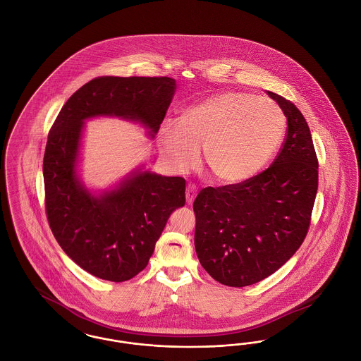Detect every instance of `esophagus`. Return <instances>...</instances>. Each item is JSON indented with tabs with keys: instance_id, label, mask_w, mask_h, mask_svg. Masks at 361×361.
Returning a JSON list of instances; mask_svg holds the SVG:
<instances>
[{
	"instance_id": "obj_1",
	"label": "esophagus",
	"mask_w": 361,
	"mask_h": 361,
	"mask_svg": "<svg viewBox=\"0 0 361 361\" xmlns=\"http://www.w3.org/2000/svg\"><path fill=\"white\" fill-rule=\"evenodd\" d=\"M196 195H197V189H196L195 185L189 184L188 187H187V190H185V197H187V203H188L189 206L193 203Z\"/></svg>"
}]
</instances>
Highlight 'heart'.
Masks as SVG:
<instances>
[{"instance_id":"heart-1","label":"heart","mask_w":361,"mask_h":361,"mask_svg":"<svg viewBox=\"0 0 361 361\" xmlns=\"http://www.w3.org/2000/svg\"><path fill=\"white\" fill-rule=\"evenodd\" d=\"M286 131L283 109L272 100L227 92L187 108L177 123L164 121L159 145L180 171L193 166L203 147L208 173L224 184L256 176L275 154Z\"/></svg>"}]
</instances>
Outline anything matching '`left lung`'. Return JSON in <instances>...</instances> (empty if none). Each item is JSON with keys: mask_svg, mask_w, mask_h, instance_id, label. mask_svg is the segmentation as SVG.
I'll return each mask as SVG.
<instances>
[{"mask_svg": "<svg viewBox=\"0 0 361 361\" xmlns=\"http://www.w3.org/2000/svg\"><path fill=\"white\" fill-rule=\"evenodd\" d=\"M267 93L288 124L274 164L240 184L202 189L193 202L196 255L208 275L228 287L258 283L295 255L307 235L318 189L307 121L290 100Z\"/></svg>", "mask_w": 361, "mask_h": 361, "instance_id": "1", "label": "left lung"}]
</instances>
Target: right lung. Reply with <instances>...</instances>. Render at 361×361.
I'll list each match as a JSON object with an SVG mask.
<instances>
[{
    "instance_id": "obj_1",
    "label": "right lung",
    "mask_w": 361,
    "mask_h": 361,
    "mask_svg": "<svg viewBox=\"0 0 361 361\" xmlns=\"http://www.w3.org/2000/svg\"><path fill=\"white\" fill-rule=\"evenodd\" d=\"M174 92L169 77H97L52 124L43 159L47 219L63 252L90 275L121 283L143 271L171 214L185 204V180L139 169L93 195L77 176L84 121L118 116L154 137Z\"/></svg>"
}]
</instances>
